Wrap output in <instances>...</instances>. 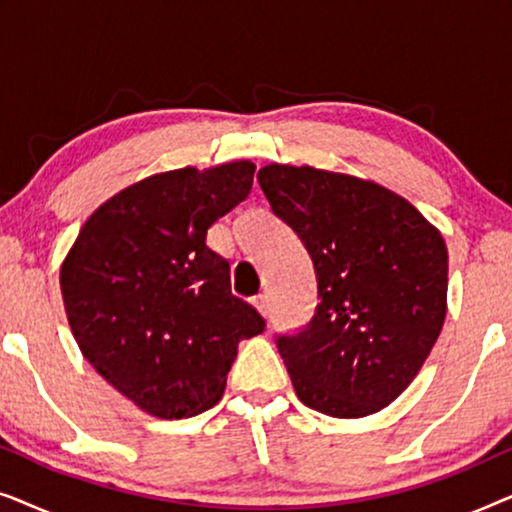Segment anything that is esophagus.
I'll return each mask as SVG.
<instances>
[{"label": "esophagus", "instance_id": "obj_1", "mask_svg": "<svg viewBox=\"0 0 512 512\" xmlns=\"http://www.w3.org/2000/svg\"><path fill=\"white\" fill-rule=\"evenodd\" d=\"M251 303H254V307H256V310L258 312H261L263 314V317H268V298H265V296H256L254 300H251Z\"/></svg>", "mask_w": 512, "mask_h": 512}]
</instances>
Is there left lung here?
I'll return each mask as SVG.
<instances>
[{
  "instance_id": "1",
  "label": "left lung",
  "mask_w": 512,
  "mask_h": 512,
  "mask_svg": "<svg viewBox=\"0 0 512 512\" xmlns=\"http://www.w3.org/2000/svg\"><path fill=\"white\" fill-rule=\"evenodd\" d=\"M258 184L317 275L310 324L277 335L293 389L324 415H373L415 380L443 328V235L401 195L349 174L272 163Z\"/></svg>"
}]
</instances>
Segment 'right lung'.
Here are the masks:
<instances>
[{
  "label": "right lung",
  "mask_w": 512,
  "mask_h": 512,
  "mask_svg": "<svg viewBox=\"0 0 512 512\" xmlns=\"http://www.w3.org/2000/svg\"><path fill=\"white\" fill-rule=\"evenodd\" d=\"M237 160L137 181L95 209L60 268L65 312L97 373L144 412L181 419L221 401L240 340L265 319L230 293L207 247L214 221L247 198Z\"/></svg>",
  "instance_id": "obj_1"
}]
</instances>
